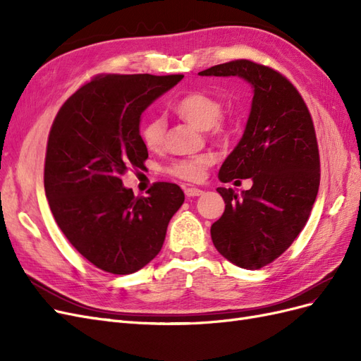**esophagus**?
Instances as JSON below:
<instances>
[{"label": "esophagus", "mask_w": 361, "mask_h": 361, "mask_svg": "<svg viewBox=\"0 0 361 361\" xmlns=\"http://www.w3.org/2000/svg\"><path fill=\"white\" fill-rule=\"evenodd\" d=\"M202 194L203 191L200 188H185V195H187V197H199Z\"/></svg>", "instance_id": "esophagus-1"}]
</instances>
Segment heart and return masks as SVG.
Instances as JSON below:
<instances>
[{"label":"heart","instance_id":"obj_1","mask_svg":"<svg viewBox=\"0 0 361 361\" xmlns=\"http://www.w3.org/2000/svg\"><path fill=\"white\" fill-rule=\"evenodd\" d=\"M173 111L176 113L183 122L192 125L200 130H211L212 135L223 137L231 130V123L224 118L223 104L218 97L204 92H188L171 105ZM166 137V120L162 117H152L141 129V138L147 149L157 150L164 145ZM211 164L209 157H197L191 159L176 161L169 169L173 176L197 182L204 176L206 167Z\"/></svg>","mask_w":361,"mask_h":361}]
</instances>
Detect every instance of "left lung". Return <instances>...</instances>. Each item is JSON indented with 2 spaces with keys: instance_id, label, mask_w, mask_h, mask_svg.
<instances>
[{
  "instance_id": "1",
  "label": "left lung",
  "mask_w": 361,
  "mask_h": 361,
  "mask_svg": "<svg viewBox=\"0 0 361 361\" xmlns=\"http://www.w3.org/2000/svg\"><path fill=\"white\" fill-rule=\"evenodd\" d=\"M199 75L239 76L253 87L244 135L218 173L223 183L250 178L253 187L241 195L216 188L226 209L211 236L232 264L259 269L290 247L318 194L319 150L312 117L292 82L264 64L235 60Z\"/></svg>"
}]
</instances>
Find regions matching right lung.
Here are the masks:
<instances>
[{
	"label": "right lung",
	"mask_w": 361,
	"mask_h": 361,
	"mask_svg": "<svg viewBox=\"0 0 361 361\" xmlns=\"http://www.w3.org/2000/svg\"><path fill=\"white\" fill-rule=\"evenodd\" d=\"M183 75H102L63 104L49 130L45 192L61 232L81 256L111 274H133L162 248L185 195L157 182L147 197L123 187L145 167L141 114Z\"/></svg>",
	"instance_id": "right-lung-1"
}]
</instances>
